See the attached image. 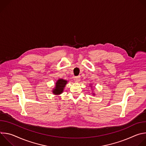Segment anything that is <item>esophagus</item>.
<instances>
[{"label": "esophagus", "instance_id": "1", "mask_svg": "<svg viewBox=\"0 0 146 146\" xmlns=\"http://www.w3.org/2000/svg\"><path fill=\"white\" fill-rule=\"evenodd\" d=\"M74 81L76 82H79L80 81V76H76L74 77Z\"/></svg>", "mask_w": 146, "mask_h": 146}]
</instances>
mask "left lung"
I'll return each mask as SVG.
<instances>
[{"mask_svg": "<svg viewBox=\"0 0 146 146\" xmlns=\"http://www.w3.org/2000/svg\"><path fill=\"white\" fill-rule=\"evenodd\" d=\"M90 86L91 88H92V84H90ZM92 95H95V94L94 93H93V94H92Z\"/></svg>", "mask_w": 146, "mask_h": 146, "instance_id": "8db88e82", "label": "left lung"}]
</instances>
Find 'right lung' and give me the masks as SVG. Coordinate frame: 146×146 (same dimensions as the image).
<instances>
[{
    "mask_svg": "<svg viewBox=\"0 0 146 146\" xmlns=\"http://www.w3.org/2000/svg\"><path fill=\"white\" fill-rule=\"evenodd\" d=\"M67 83L68 81L66 80H64L63 78L58 79L55 82V87L52 90V94L55 95H59L63 93Z\"/></svg>",
    "mask_w": 146,
    "mask_h": 146,
    "instance_id": "obj_1",
    "label": "right lung"
}]
</instances>
